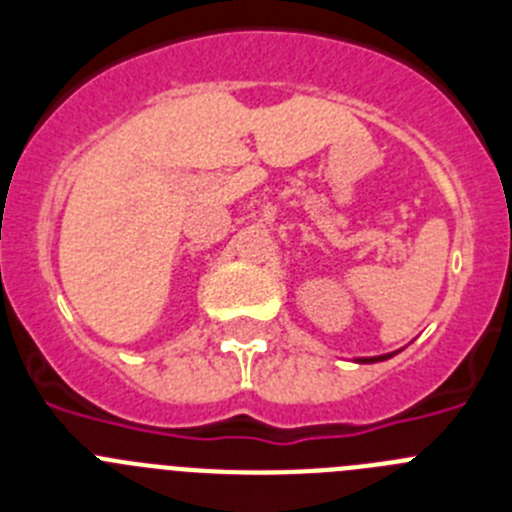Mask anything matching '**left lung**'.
Listing matches in <instances>:
<instances>
[{"mask_svg": "<svg viewBox=\"0 0 512 512\" xmlns=\"http://www.w3.org/2000/svg\"><path fill=\"white\" fill-rule=\"evenodd\" d=\"M392 354H387V356H379V359H361V361H382V359H390Z\"/></svg>", "mask_w": 512, "mask_h": 512, "instance_id": "obj_1", "label": "left lung"}]
</instances>
